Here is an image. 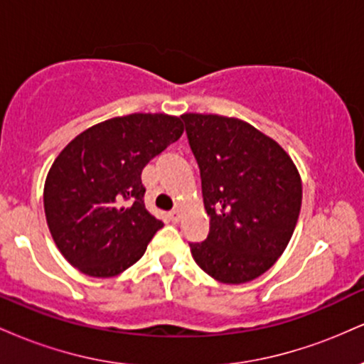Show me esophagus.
I'll list each match as a JSON object with an SVG mask.
<instances>
[{
  "label": "esophagus",
  "instance_id": "esophagus-1",
  "mask_svg": "<svg viewBox=\"0 0 364 364\" xmlns=\"http://www.w3.org/2000/svg\"><path fill=\"white\" fill-rule=\"evenodd\" d=\"M169 215H171V219L176 220V223H178V220L181 219V210H179V208H174V210L169 212Z\"/></svg>",
  "mask_w": 364,
  "mask_h": 364
}]
</instances>
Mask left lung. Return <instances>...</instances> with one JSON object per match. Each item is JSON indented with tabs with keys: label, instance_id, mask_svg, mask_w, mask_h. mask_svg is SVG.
<instances>
[{
	"label": "left lung",
	"instance_id": "1",
	"mask_svg": "<svg viewBox=\"0 0 364 364\" xmlns=\"http://www.w3.org/2000/svg\"><path fill=\"white\" fill-rule=\"evenodd\" d=\"M188 141L198 162L210 231L190 243L200 269L223 284L260 277L289 243L303 186L277 141L246 121L186 112Z\"/></svg>",
	"mask_w": 364,
	"mask_h": 364
}]
</instances>
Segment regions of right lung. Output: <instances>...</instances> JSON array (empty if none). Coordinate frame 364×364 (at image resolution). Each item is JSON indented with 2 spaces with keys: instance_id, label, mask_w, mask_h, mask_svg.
Listing matches in <instances>:
<instances>
[{
  "instance_id": "add662e5",
  "label": "right lung",
  "mask_w": 364,
  "mask_h": 364,
  "mask_svg": "<svg viewBox=\"0 0 364 364\" xmlns=\"http://www.w3.org/2000/svg\"><path fill=\"white\" fill-rule=\"evenodd\" d=\"M183 135L178 116H118L94 124L54 159L44 185L48 228L75 269L114 277L162 228L145 208L141 171Z\"/></svg>"
}]
</instances>
